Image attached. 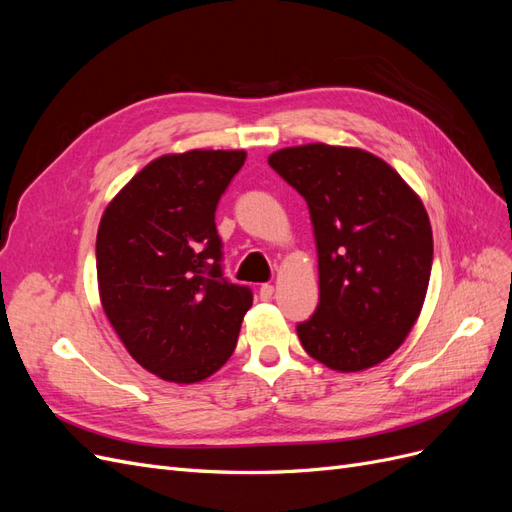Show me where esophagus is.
I'll use <instances>...</instances> for the list:
<instances>
[{"label": "esophagus", "instance_id": "obj_1", "mask_svg": "<svg viewBox=\"0 0 512 512\" xmlns=\"http://www.w3.org/2000/svg\"><path fill=\"white\" fill-rule=\"evenodd\" d=\"M273 292H275V288H273L271 284H262V286H260V290H258V294H260V299H262V301H269V299L273 297Z\"/></svg>", "mask_w": 512, "mask_h": 512}]
</instances>
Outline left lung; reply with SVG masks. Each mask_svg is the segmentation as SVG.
Wrapping results in <instances>:
<instances>
[{
	"mask_svg": "<svg viewBox=\"0 0 512 512\" xmlns=\"http://www.w3.org/2000/svg\"><path fill=\"white\" fill-rule=\"evenodd\" d=\"M269 164L305 198L314 224L320 303L297 327L305 352L344 374L389 359L429 286L433 237L421 198L356 147H286Z\"/></svg>",
	"mask_w": 512,
	"mask_h": 512,
	"instance_id": "8db88e82",
	"label": "left lung"
}]
</instances>
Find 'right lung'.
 <instances>
[{"label": "right lung", "mask_w": 512, "mask_h": 512, "mask_svg": "<svg viewBox=\"0 0 512 512\" xmlns=\"http://www.w3.org/2000/svg\"><path fill=\"white\" fill-rule=\"evenodd\" d=\"M245 151L192 149L149 162L108 203L96 239L108 322L151 374L194 384L235 352L252 290L222 273L215 209Z\"/></svg>", "instance_id": "1"}]
</instances>
